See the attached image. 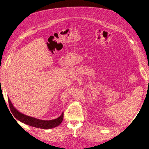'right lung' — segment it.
Masks as SVG:
<instances>
[{
	"instance_id": "right-lung-1",
	"label": "right lung",
	"mask_w": 149,
	"mask_h": 149,
	"mask_svg": "<svg viewBox=\"0 0 149 149\" xmlns=\"http://www.w3.org/2000/svg\"><path fill=\"white\" fill-rule=\"evenodd\" d=\"M8 103L10 110L15 118L20 122L29 125L30 126L43 129H50L59 126L62 122L63 119V113H62L61 115L56 119L52 120H39L34 118V117H31L25 114H23L22 113L18 111L13 106L10 98H8Z\"/></svg>"
}]
</instances>
